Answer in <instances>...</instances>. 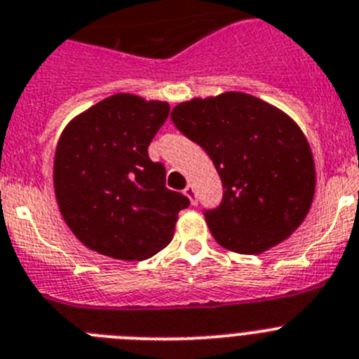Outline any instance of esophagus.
Masks as SVG:
<instances>
[{
	"label": "esophagus",
	"mask_w": 359,
	"mask_h": 359,
	"mask_svg": "<svg viewBox=\"0 0 359 359\" xmlns=\"http://www.w3.org/2000/svg\"><path fill=\"white\" fill-rule=\"evenodd\" d=\"M184 195L189 198V202H191L193 205L197 204V198H195V188H193L191 184H188V186H186V189H184Z\"/></svg>",
	"instance_id": "34e87169"
}]
</instances>
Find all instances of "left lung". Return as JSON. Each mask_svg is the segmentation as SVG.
Listing matches in <instances>:
<instances>
[{"label":"left lung","mask_w":359,"mask_h":359,"mask_svg":"<svg viewBox=\"0 0 359 359\" xmlns=\"http://www.w3.org/2000/svg\"><path fill=\"white\" fill-rule=\"evenodd\" d=\"M171 121L210 155L222 180V202L204 213L222 248L260 255L300 227L316 170L309 142L285 111L249 93L224 92L180 102Z\"/></svg>","instance_id":"obj_1"}]
</instances>
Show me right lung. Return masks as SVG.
<instances>
[{
  "instance_id": "obj_1",
  "label": "right lung",
  "mask_w": 359,
  "mask_h": 359,
  "mask_svg": "<svg viewBox=\"0 0 359 359\" xmlns=\"http://www.w3.org/2000/svg\"><path fill=\"white\" fill-rule=\"evenodd\" d=\"M170 115L166 101L115 93L76 115L59 137L54 189L70 231L117 260H146L166 248L189 198L166 188L148 146Z\"/></svg>"
}]
</instances>
